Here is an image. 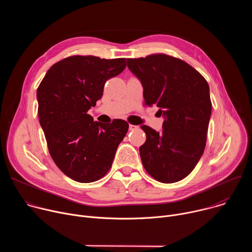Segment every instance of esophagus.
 Masks as SVG:
<instances>
[{"label": "esophagus", "mask_w": 252, "mask_h": 252, "mask_svg": "<svg viewBox=\"0 0 252 252\" xmlns=\"http://www.w3.org/2000/svg\"><path fill=\"white\" fill-rule=\"evenodd\" d=\"M138 126H134V125H129L128 126V128H129V130H133V129H136Z\"/></svg>", "instance_id": "obj_1"}]
</instances>
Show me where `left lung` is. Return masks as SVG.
<instances>
[{"label":"left lung","instance_id":"left-lung-1","mask_svg":"<svg viewBox=\"0 0 252 252\" xmlns=\"http://www.w3.org/2000/svg\"><path fill=\"white\" fill-rule=\"evenodd\" d=\"M141 82L145 103L157 104L162 131L141 126L147 140L139 148L143 167L158 182L172 184L188 176L200 159L211 115L209 87L198 71L164 54L126 59Z\"/></svg>","mask_w":252,"mask_h":252}]
</instances>
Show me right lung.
<instances>
[{
  "mask_svg": "<svg viewBox=\"0 0 252 252\" xmlns=\"http://www.w3.org/2000/svg\"><path fill=\"white\" fill-rule=\"evenodd\" d=\"M126 59L71 56L53 64L37 90L38 114L50 155L69 178L88 184L110 170L128 124L94 122L104 84L126 68Z\"/></svg>",
  "mask_w": 252,
  "mask_h": 252,
  "instance_id": "1",
  "label": "right lung"
}]
</instances>
